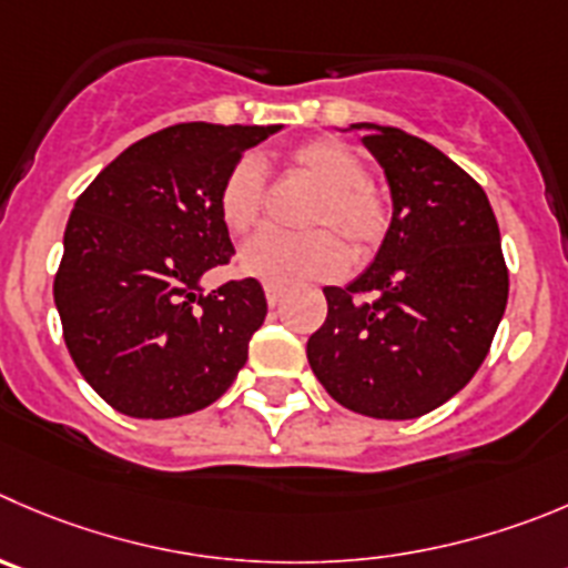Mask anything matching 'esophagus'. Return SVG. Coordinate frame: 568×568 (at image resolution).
<instances>
[{"label":"esophagus","instance_id":"1","mask_svg":"<svg viewBox=\"0 0 568 568\" xmlns=\"http://www.w3.org/2000/svg\"><path fill=\"white\" fill-rule=\"evenodd\" d=\"M264 298H267L270 306H278L281 298H284V290L273 287V284H264Z\"/></svg>","mask_w":568,"mask_h":568}]
</instances>
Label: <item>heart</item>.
Masks as SVG:
<instances>
[{
	"mask_svg": "<svg viewBox=\"0 0 568 568\" xmlns=\"http://www.w3.org/2000/svg\"><path fill=\"white\" fill-rule=\"evenodd\" d=\"M295 170L317 183L306 212V225H323L306 234L264 231L240 251L236 267L273 287H295L310 281L337 278L348 270L351 242L356 253L374 251L387 231V209L368 183V166L354 148L337 139H315L290 153ZM267 178L256 155H242L217 194L220 220L231 234H247L258 225ZM343 235L342 241L338 236Z\"/></svg>",
	"mask_w": 568,
	"mask_h": 568,
	"instance_id": "b5f03b06",
	"label": "heart"
}]
</instances>
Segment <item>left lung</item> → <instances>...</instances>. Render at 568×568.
I'll use <instances>...</instances> for the list:
<instances>
[{
	"label": "left lung",
	"instance_id": "8db88e82",
	"mask_svg": "<svg viewBox=\"0 0 568 568\" xmlns=\"http://www.w3.org/2000/svg\"><path fill=\"white\" fill-rule=\"evenodd\" d=\"M385 170L393 217L374 262L323 287L328 315L306 343L312 374L345 409L407 420L471 382L507 306L488 194L449 155L398 128L356 122Z\"/></svg>",
	"mask_w": 568,
	"mask_h": 568
}]
</instances>
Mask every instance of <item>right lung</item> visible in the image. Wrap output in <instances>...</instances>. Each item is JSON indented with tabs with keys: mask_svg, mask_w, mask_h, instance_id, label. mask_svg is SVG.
Segmentation results:
<instances>
[{
	"mask_svg": "<svg viewBox=\"0 0 568 568\" xmlns=\"http://www.w3.org/2000/svg\"><path fill=\"white\" fill-rule=\"evenodd\" d=\"M281 125L186 122L139 139L78 197L55 306L83 379L131 418H178L217 402L267 315L256 278L206 293L234 253L223 178Z\"/></svg>",
	"mask_w": 568,
	"mask_h": 568,
	"instance_id": "right-lung-1",
	"label": "right lung"
}]
</instances>
